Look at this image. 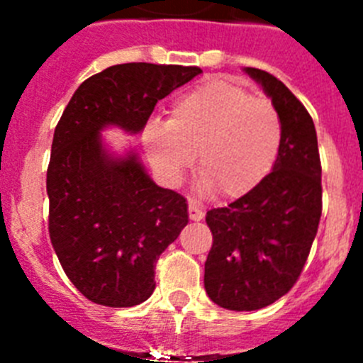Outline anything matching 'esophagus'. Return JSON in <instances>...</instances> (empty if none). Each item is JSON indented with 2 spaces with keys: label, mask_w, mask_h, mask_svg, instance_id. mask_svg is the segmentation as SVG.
Returning a JSON list of instances; mask_svg holds the SVG:
<instances>
[{
  "label": "esophagus",
  "mask_w": 363,
  "mask_h": 363,
  "mask_svg": "<svg viewBox=\"0 0 363 363\" xmlns=\"http://www.w3.org/2000/svg\"><path fill=\"white\" fill-rule=\"evenodd\" d=\"M203 207H201L200 203H196V201H189V218H191L192 221H200L203 220Z\"/></svg>",
  "instance_id": "esophagus-1"
}]
</instances>
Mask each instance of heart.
<instances>
[{
	"label": "heart",
	"instance_id": "heart-1",
	"mask_svg": "<svg viewBox=\"0 0 363 363\" xmlns=\"http://www.w3.org/2000/svg\"><path fill=\"white\" fill-rule=\"evenodd\" d=\"M143 147L171 184L198 154L205 187L234 200L255 191L272 171L281 147V121L269 99L214 79L179 96L171 121H149Z\"/></svg>",
	"mask_w": 363,
	"mask_h": 363
}]
</instances>
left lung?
Instances as JSON below:
<instances>
[{
  "instance_id": "obj_1",
  "label": "left lung",
  "mask_w": 363,
  "mask_h": 363,
  "mask_svg": "<svg viewBox=\"0 0 363 363\" xmlns=\"http://www.w3.org/2000/svg\"><path fill=\"white\" fill-rule=\"evenodd\" d=\"M281 121V147L267 178L227 207L211 209L205 291L229 311L267 307L293 289L322 216V165L313 118L278 78L247 67Z\"/></svg>"
}]
</instances>
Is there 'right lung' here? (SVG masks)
Wrapping results in <instances>:
<instances>
[{
	"label": "right lung",
	"instance_id": "obj_1",
	"mask_svg": "<svg viewBox=\"0 0 363 363\" xmlns=\"http://www.w3.org/2000/svg\"><path fill=\"white\" fill-rule=\"evenodd\" d=\"M200 67L123 63L78 86L57 121L47 169L49 234L86 300L133 307L152 294L160 255L187 225V200L154 184L136 152L114 156L105 127L142 133L160 99Z\"/></svg>",
	"mask_w": 363,
	"mask_h": 363
}]
</instances>
